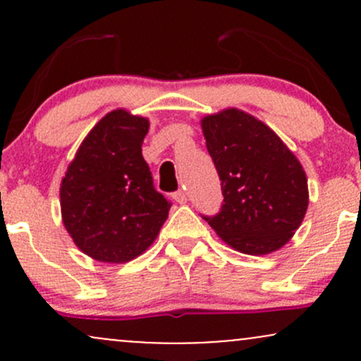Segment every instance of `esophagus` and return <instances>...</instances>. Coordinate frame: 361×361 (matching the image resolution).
<instances>
[{
    "label": "esophagus",
    "mask_w": 361,
    "mask_h": 361,
    "mask_svg": "<svg viewBox=\"0 0 361 361\" xmlns=\"http://www.w3.org/2000/svg\"><path fill=\"white\" fill-rule=\"evenodd\" d=\"M171 197H173V200L178 202V204H186V200H188L183 190H176V192L171 193Z\"/></svg>",
    "instance_id": "1"
}]
</instances>
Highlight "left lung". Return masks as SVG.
I'll return each instance as SVG.
<instances>
[{
	"label": "left lung",
	"instance_id": "left-lung-1",
	"mask_svg": "<svg viewBox=\"0 0 361 361\" xmlns=\"http://www.w3.org/2000/svg\"><path fill=\"white\" fill-rule=\"evenodd\" d=\"M202 128L224 195L221 210L202 217L244 255L280 250L309 205L299 159L270 127L238 109L209 115Z\"/></svg>",
	"mask_w": 361,
	"mask_h": 361
}]
</instances>
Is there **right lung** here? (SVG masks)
I'll list each match as a JSON object with an SVG mask.
<instances>
[{
	"label": "right lung",
	"mask_w": 361,
	"mask_h": 361,
	"mask_svg": "<svg viewBox=\"0 0 361 361\" xmlns=\"http://www.w3.org/2000/svg\"><path fill=\"white\" fill-rule=\"evenodd\" d=\"M147 130V118L110 111L91 128L62 178V222L93 259H134L168 219L171 202L154 188L142 157Z\"/></svg>",
	"instance_id": "add662e5"
}]
</instances>
